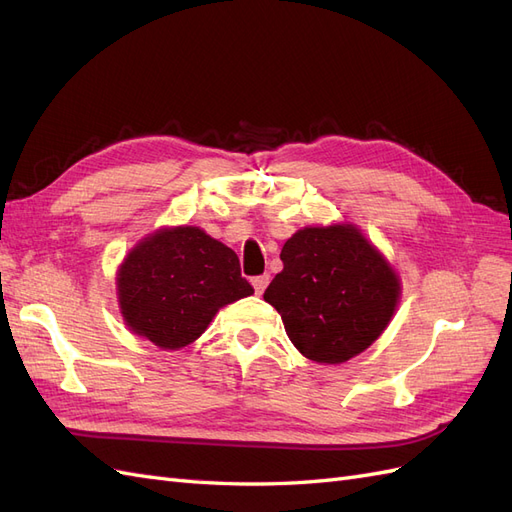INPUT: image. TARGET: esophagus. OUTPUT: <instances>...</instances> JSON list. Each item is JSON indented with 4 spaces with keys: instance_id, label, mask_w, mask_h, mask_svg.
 Segmentation results:
<instances>
[{
    "instance_id": "esophagus-1",
    "label": "esophagus",
    "mask_w": 512,
    "mask_h": 512,
    "mask_svg": "<svg viewBox=\"0 0 512 512\" xmlns=\"http://www.w3.org/2000/svg\"><path fill=\"white\" fill-rule=\"evenodd\" d=\"M269 280H271L269 273H265V275H256V277H254V280H252V286H254L256 294H262V292H265V288L269 286Z\"/></svg>"
}]
</instances>
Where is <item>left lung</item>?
Wrapping results in <instances>:
<instances>
[{"label":"left lung","mask_w":512,"mask_h":512,"mask_svg":"<svg viewBox=\"0 0 512 512\" xmlns=\"http://www.w3.org/2000/svg\"><path fill=\"white\" fill-rule=\"evenodd\" d=\"M284 269L265 290L303 356L346 363L367 350L391 322L399 277L352 224L297 230L280 254Z\"/></svg>","instance_id":"8db88e82"}]
</instances>
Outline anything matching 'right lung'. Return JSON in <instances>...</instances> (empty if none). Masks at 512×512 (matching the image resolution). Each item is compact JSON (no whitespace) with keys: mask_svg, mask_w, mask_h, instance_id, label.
<instances>
[{"mask_svg":"<svg viewBox=\"0 0 512 512\" xmlns=\"http://www.w3.org/2000/svg\"><path fill=\"white\" fill-rule=\"evenodd\" d=\"M250 294L237 254L198 226L156 230L117 271L123 320L164 350L192 344L220 307Z\"/></svg>","mask_w":512,"mask_h":512,"instance_id":"add662e5","label":"right lung"}]
</instances>
